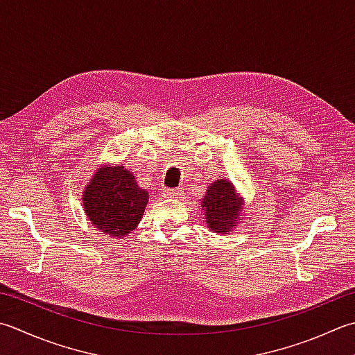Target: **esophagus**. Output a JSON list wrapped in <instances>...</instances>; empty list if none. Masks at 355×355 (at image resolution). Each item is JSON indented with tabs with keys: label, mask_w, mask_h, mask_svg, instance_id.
Here are the masks:
<instances>
[{
	"label": "esophagus",
	"mask_w": 355,
	"mask_h": 355,
	"mask_svg": "<svg viewBox=\"0 0 355 355\" xmlns=\"http://www.w3.org/2000/svg\"><path fill=\"white\" fill-rule=\"evenodd\" d=\"M182 193H183V189H163L162 191V196L164 198H169V200H177V198H182Z\"/></svg>",
	"instance_id": "obj_1"
}]
</instances>
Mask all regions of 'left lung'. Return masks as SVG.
Here are the masks:
<instances>
[{"mask_svg": "<svg viewBox=\"0 0 355 355\" xmlns=\"http://www.w3.org/2000/svg\"><path fill=\"white\" fill-rule=\"evenodd\" d=\"M201 211L211 232L231 234L245 215V198L231 180L220 178L207 186L205 197L201 198Z\"/></svg>", "mask_w": 355, "mask_h": 355, "instance_id": "8db88e82", "label": "left lung"}]
</instances>
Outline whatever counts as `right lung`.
Returning a JSON list of instances; mask_svg holds the SVG:
<instances>
[{
	"label": "right lung",
	"instance_id": "add662e5",
	"mask_svg": "<svg viewBox=\"0 0 355 355\" xmlns=\"http://www.w3.org/2000/svg\"><path fill=\"white\" fill-rule=\"evenodd\" d=\"M81 200L90 225L110 239H124L140 225L149 193L123 164H103L89 178Z\"/></svg>",
	"mask_w": 355,
	"mask_h": 355
}]
</instances>
